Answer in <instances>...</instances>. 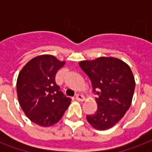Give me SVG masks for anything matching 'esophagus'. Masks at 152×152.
I'll return each instance as SVG.
<instances>
[{"label": "esophagus", "mask_w": 152, "mask_h": 152, "mask_svg": "<svg viewBox=\"0 0 152 152\" xmlns=\"http://www.w3.org/2000/svg\"><path fill=\"white\" fill-rule=\"evenodd\" d=\"M76 99L79 102H83L85 100V97L82 95V94H77L76 95Z\"/></svg>", "instance_id": "obj_1"}]
</instances>
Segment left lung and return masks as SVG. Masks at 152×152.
I'll use <instances>...</instances> for the list:
<instances>
[{
	"instance_id": "1",
	"label": "left lung",
	"mask_w": 152,
	"mask_h": 152,
	"mask_svg": "<svg viewBox=\"0 0 152 152\" xmlns=\"http://www.w3.org/2000/svg\"><path fill=\"white\" fill-rule=\"evenodd\" d=\"M97 93L98 109L86 116L91 126L106 130L121 121L129 108L134 96L135 80L130 67L114 57H99L79 63Z\"/></svg>"
}]
</instances>
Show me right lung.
Returning a JSON list of instances; mask_svg holds the SVG:
<instances>
[{"instance_id":"right-lung-1","label":"right lung","mask_w":152,"mask_h":152,"mask_svg":"<svg viewBox=\"0 0 152 152\" xmlns=\"http://www.w3.org/2000/svg\"><path fill=\"white\" fill-rule=\"evenodd\" d=\"M50 54H42L26 63L17 79V96L28 119L42 127L58 123L71 104L55 82L57 72L64 66Z\"/></svg>"}]
</instances>
